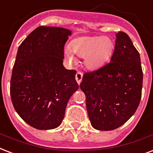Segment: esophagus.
Listing matches in <instances>:
<instances>
[{
	"instance_id": "esophagus-1",
	"label": "esophagus",
	"mask_w": 153,
	"mask_h": 153,
	"mask_svg": "<svg viewBox=\"0 0 153 153\" xmlns=\"http://www.w3.org/2000/svg\"><path fill=\"white\" fill-rule=\"evenodd\" d=\"M82 77H83V73L81 72H77L76 74V81L79 85L81 84V81H82Z\"/></svg>"
}]
</instances>
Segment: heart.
<instances>
[{
	"mask_svg": "<svg viewBox=\"0 0 153 153\" xmlns=\"http://www.w3.org/2000/svg\"><path fill=\"white\" fill-rule=\"evenodd\" d=\"M71 49L64 51L65 57L69 61H74L72 51L77 56L84 57V64L88 68H97L102 65L111 56L114 43L106 37H81L76 39L71 43Z\"/></svg>",
	"mask_w": 153,
	"mask_h": 153,
	"instance_id": "heart-1",
	"label": "heart"
}]
</instances>
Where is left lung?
<instances>
[{
	"mask_svg": "<svg viewBox=\"0 0 153 153\" xmlns=\"http://www.w3.org/2000/svg\"><path fill=\"white\" fill-rule=\"evenodd\" d=\"M142 86L140 54L129 36L119 31L111 61L85 72L80 85L93 127L111 131L124 124L137 110Z\"/></svg>",
	"mask_w": 153,
	"mask_h": 153,
	"instance_id": "1",
	"label": "left lung"
}]
</instances>
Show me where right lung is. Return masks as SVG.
I'll use <instances>...</instances> for the list:
<instances>
[{
  "label": "right lung",
  "mask_w": 153,
  "mask_h": 153,
  "mask_svg": "<svg viewBox=\"0 0 153 153\" xmlns=\"http://www.w3.org/2000/svg\"><path fill=\"white\" fill-rule=\"evenodd\" d=\"M70 34L67 29L39 26L18 48L10 96L17 113L36 129L59 127L70 97L79 88L76 71L63 66L64 45Z\"/></svg>",
  "instance_id": "1"
}]
</instances>
